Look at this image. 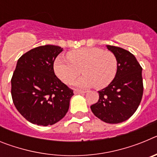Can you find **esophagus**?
I'll return each instance as SVG.
<instances>
[{
  "mask_svg": "<svg viewBox=\"0 0 157 157\" xmlns=\"http://www.w3.org/2000/svg\"><path fill=\"white\" fill-rule=\"evenodd\" d=\"M75 94H86V91H82V90H75L74 91Z\"/></svg>",
  "mask_w": 157,
  "mask_h": 157,
  "instance_id": "1",
  "label": "esophagus"
}]
</instances>
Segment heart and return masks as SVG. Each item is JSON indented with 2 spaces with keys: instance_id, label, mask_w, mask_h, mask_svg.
Masks as SVG:
<instances>
[{
  "instance_id": "b5f03b06",
  "label": "heart",
  "mask_w": 157,
  "mask_h": 157,
  "mask_svg": "<svg viewBox=\"0 0 157 157\" xmlns=\"http://www.w3.org/2000/svg\"><path fill=\"white\" fill-rule=\"evenodd\" d=\"M56 75L64 83H70L82 72L84 75L73 82L78 88L96 86L104 88L114 79L117 71V59L112 52L88 47L71 51L67 58L59 56L53 63Z\"/></svg>"
}]
</instances>
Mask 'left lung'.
Listing matches in <instances>:
<instances>
[{
  "label": "left lung",
  "mask_w": 157,
  "mask_h": 157,
  "mask_svg": "<svg viewBox=\"0 0 157 157\" xmlns=\"http://www.w3.org/2000/svg\"><path fill=\"white\" fill-rule=\"evenodd\" d=\"M106 46L116 56L117 71L112 82L98 91L99 100L90 109L101 120L115 124L128 120L141 103L143 94L142 68L129 51L112 45Z\"/></svg>",
  "instance_id": "1"
}]
</instances>
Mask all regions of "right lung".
Instances as JSON below:
<instances>
[{
	"mask_svg": "<svg viewBox=\"0 0 157 157\" xmlns=\"http://www.w3.org/2000/svg\"><path fill=\"white\" fill-rule=\"evenodd\" d=\"M62 51L57 45H42L18 59L11 80L12 101L18 112L33 124L52 125L68 111L73 90L53 70L54 60Z\"/></svg>",
	"mask_w": 157,
	"mask_h": 157,
	"instance_id": "right-lung-1",
	"label": "right lung"
}]
</instances>
